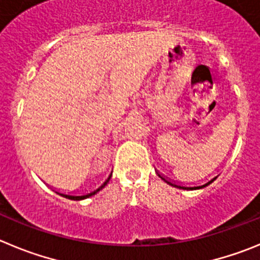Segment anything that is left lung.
I'll use <instances>...</instances> for the list:
<instances>
[{
  "mask_svg": "<svg viewBox=\"0 0 260 260\" xmlns=\"http://www.w3.org/2000/svg\"><path fill=\"white\" fill-rule=\"evenodd\" d=\"M157 176H159L160 178L163 179L164 182H167V183H168V185L173 186V187H177V188H182V190H199V188L207 187L208 185H210V183H212L213 181H215V179H217V177H214V178H213V179H210L209 182H207V183H205V185H201V186H193V187H187V186H181V185H177L176 182H172V181H169L168 178H166V177H163V176H161V174H160V173H157Z\"/></svg>",
  "mask_w": 260,
  "mask_h": 260,
  "instance_id": "8db88e82",
  "label": "left lung"
}]
</instances>
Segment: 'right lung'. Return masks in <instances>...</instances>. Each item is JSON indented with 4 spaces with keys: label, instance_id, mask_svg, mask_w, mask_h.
Returning <instances> with one entry per match:
<instances>
[{
    "label": "right lung",
    "instance_id": "1",
    "mask_svg": "<svg viewBox=\"0 0 260 260\" xmlns=\"http://www.w3.org/2000/svg\"><path fill=\"white\" fill-rule=\"evenodd\" d=\"M111 174H113V172H111L110 176H109L108 178H106V181L104 182V183H103V185L100 186V187L96 188V190H93V191H91V192H86V193H84V195H82V193H79V195H75V193H74V195H70V193H62V192H59V191H56V193H59V195H60V196H62V198L70 199V200H83V199L89 198V196L94 195V193H97V192H99V191H100V190H103V188L105 187L106 185H108V182L110 181Z\"/></svg>",
    "mask_w": 260,
    "mask_h": 260
}]
</instances>
